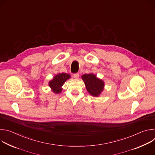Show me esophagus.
Here are the masks:
<instances>
[{"label":"esophagus","instance_id":"1","mask_svg":"<svg viewBox=\"0 0 155 155\" xmlns=\"http://www.w3.org/2000/svg\"><path fill=\"white\" fill-rule=\"evenodd\" d=\"M79 74L78 73H77V74H74V77L75 78H76V79H77V78H78V77H79Z\"/></svg>","mask_w":155,"mask_h":155}]
</instances>
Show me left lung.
Here are the masks:
<instances>
[{"mask_svg": "<svg viewBox=\"0 0 155 155\" xmlns=\"http://www.w3.org/2000/svg\"><path fill=\"white\" fill-rule=\"evenodd\" d=\"M86 90L90 95L93 97H99L104 90V81L97 78L93 73L83 74L81 76Z\"/></svg>", "mask_w": 155, "mask_h": 155, "instance_id": "obj_1", "label": "left lung"}]
</instances>
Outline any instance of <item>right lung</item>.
I'll return each instance as SVG.
<instances>
[{"mask_svg":"<svg viewBox=\"0 0 155 155\" xmlns=\"http://www.w3.org/2000/svg\"><path fill=\"white\" fill-rule=\"evenodd\" d=\"M71 75L68 74L59 73L49 81L48 86L54 93L59 94L62 91V85L66 81L71 78Z\"/></svg>","mask_w":155,"mask_h":155,"instance_id":"obj_1","label":"right lung"}]
</instances>
